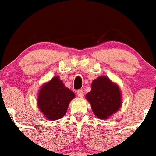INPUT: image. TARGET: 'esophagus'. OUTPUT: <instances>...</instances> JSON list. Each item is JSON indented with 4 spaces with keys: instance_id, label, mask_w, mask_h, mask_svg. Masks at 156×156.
I'll list each match as a JSON object with an SVG mask.
<instances>
[{
    "instance_id": "1",
    "label": "esophagus",
    "mask_w": 156,
    "mask_h": 156,
    "mask_svg": "<svg viewBox=\"0 0 156 156\" xmlns=\"http://www.w3.org/2000/svg\"><path fill=\"white\" fill-rule=\"evenodd\" d=\"M76 94H77L78 97H80V98H83V95H84V92H83V91L82 90V89L78 90L77 92H76Z\"/></svg>"
}]
</instances>
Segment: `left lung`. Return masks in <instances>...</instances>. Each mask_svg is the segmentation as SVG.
<instances>
[{"label":"left lung","instance_id":"8db88e82","mask_svg":"<svg viewBox=\"0 0 156 156\" xmlns=\"http://www.w3.org/2000/svg\"><path fill=\"white\" fill-rule=\"evenodd\" d=\"M94 115L105 120L116 113L122 105L120 87L108 77L101 76L92 81L91 91L86 95Z\"/></svg>","mask_w":156,"mask_h":156}]
</instances>
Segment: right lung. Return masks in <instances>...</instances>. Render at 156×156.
I'll list each match as a JSON object with an SVG mask.
<instances>
[{
    "instance_id": "1",
    "label": "right lung",
    "mask_w": 156,
    "mask_h": 156,
    "mask_svg": "<svg viewBox=\"0 0 156 156\" xmlns=\"http://www.w3.org/2000/svg\"><path fill=\"white\" fill-rule=\"evenodd\" d=\"M74 92L64 86L59 76H54L41 86L37 97V105L44 117L57 121L65 115Z\"/></svg>"
}]
</instances>
